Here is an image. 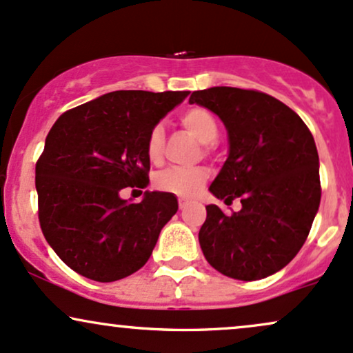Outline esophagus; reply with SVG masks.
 <instances>
[{
  "label": "esophagus",
  "instance_id": "34e87169",
  "mask_svg": "<svg viewBox=\"0 0 353 353\" xmlns=\"http://www.w3.org/2000/svg\"><path fill=\"white\" fill-rule=\"evenodd\" d=\"M188 205H190V201L185 200V198H180V200H178V206H180V210H185Z\"/></svg>",
  "mask_w": 353,
  "mask_h": 353
}]
</instances>
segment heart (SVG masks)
Instances as JSON below:
<instances>
[{"label": "heart", "mask_w": 353, "mask_h": 353, "mask_svg": "<svg viewBox=\"0 0 353 353\" xmlns=\"http://www.w3.org/2000/svg\"><path fill=\"white\" fill-rule=\"evenodd\" d=\"M180 123L198 142L211 143L218 137L216 117L205 107H190L180 115ZM147 157L157 163L163 157V128L153 127L147 139ZM208 172L205 168H168L155 176V186L160 192L193 198L205 188Z\"/></svg>", "instance_id": "1"}]
</instances>
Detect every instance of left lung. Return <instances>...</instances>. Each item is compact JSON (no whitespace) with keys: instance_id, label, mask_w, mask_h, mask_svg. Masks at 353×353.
<instances>
[{"instance_id":"1","label":"left lung","mask_w":353,"mask_h":353,"mask_svg":"<svg viewBox=\"0 0 353 353\" xmlns=\"http://www.w3.org/2000/svg\"><path fill=\"white\" fill-rule=\"evenodd\" d=\"M190 103L216 114L228 132V159L210 192L228 206L241 201L233 213L206 206L203 254L228 277L264 279L299 252L321 205L314 137L296 112L258 90L211 87Z\"/></svg>"}]
</instances>
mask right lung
I'll list each match as a JSON object with an SVG mask.
<instances>
[{"label":"right lung","instance_id":"add662e5","mask_svg":"<svg viewBox=\"0 0 353 353\" xmlns=\"http://www.w3.org/2000/svg\"><path fill=\"white\" fill-rule=\"evenodd\" d=\"M188 90H115L74 107L56 120L36 163L39 223L46 241L77 274L112 283L150 258L176 196L123 188L148 185V134Z\"/></svg>","mask_w":353,"mask_h":353}]
</instances>
